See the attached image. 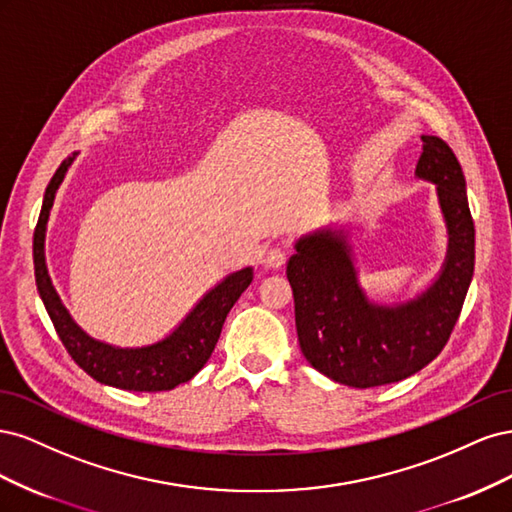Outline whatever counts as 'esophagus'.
I'll return each instance as SVG.
<instances>
[{
    "label": "esophagus",
    "instance_id": "34e87169",
    "mask_svg": "<svg viewBox=\"0 0 512 512\" xmlns=\"http://www.w3.org/2000/svg\"><path fill=\"white\" fill-rule=\"evenodd\" d=\"M286 258H288V252L284 250V247H269V250L265 252V256H262V265H265L267 269H280L286 265Z\"/></svg>",
    "mask_w": 512,
    "mask_h": 512
}]
</instances>
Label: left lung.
<instances>
[{"label": "left lung", "instance_id": "left-lung-1", "mask_svg": "<svg viewBox=\"0 0 512 512\" xmlns=\"http://www.w3.org/2000/svg\"><path fill=\"white\" fill-rule=\"evenodd\" d=\"M421 141L414 175L436 185L448 235L440 273L425 290L406 301H371L344 228L303 235L286 265L303 356L320 374L354 389L406 380L436 359L474 275L466 177L442 138L423 134Z\"/></svg>", "mask_w": 512, "mask_h": 512}]
</instances>
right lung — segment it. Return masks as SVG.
<instances>
[{"label": "right lung", "instance_id": "add662e5", "mask_svg": "<svg viewBox=\"0 0 512 512\" xmlns=\"http://www.w3.org/2000/svg\"><path fill=\"white\" fill-rule=\"evenodd\" d=\"M76 156L79 153H72L70 158L61 162L53 179L46 185L42 211L34 230V269L40 299L55 324L61 344L66 346L72 359L91 378L115 386V389L138 393L175 389V386L192 380L209 361L220 339L230 307L237 303L241 292L252 284L254 269L243 267L235 273H228L222 282L215 284L198 299V303L185 314V318L160 342L136 348H121L91 337L74 322L66 305L61 303L51 282L44 252L46 224H49L55 194Z\"/></svg>", "mask_w": 512, "mask_h": 512}]
</instances>
